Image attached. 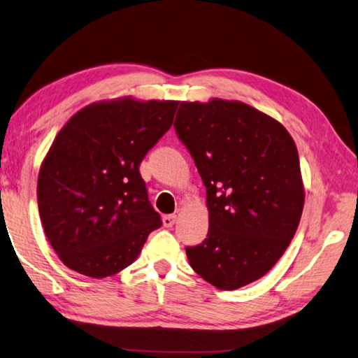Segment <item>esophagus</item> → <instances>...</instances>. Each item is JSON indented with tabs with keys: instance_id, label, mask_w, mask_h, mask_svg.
I'll return each mask as SVG.
<instances>
[{
	"instance_id": "1",
	"label": "esophagus",
	"mask_w": 358,
	"mask_h": 358,
	"mask_svg": "<svg viewBox=\"0 0 358 358\" xmlns=\"http://www.w3.org/2000/svg\"><path fill=\"white\" fill-rule=\"evenodd\" d=\"M176 220H178V215H165L163 217V227L165 228H171V227H174V223H176Z\"/></svg>"
}]
</instances>
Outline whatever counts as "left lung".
<instances>
[{
	"mask_svg": "<svg viewBox=\"0 0 358 358\" xmlns=\"http://www.w3.org/2000/svg\"><path fill=\"white\" fill-rule=\"evenodd\" d=\"M174 130L208 199V237L185 248L192 268L218 289L253 283L281 258L302 217L294 140L271 116L222 99L182 102Z\"/></svg>",
	"mask_w": 358,
	"mask_h": 358,
	"instance_id": "left-lung-1",
	"label": "left lung"
}]
</instances>
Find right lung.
<instances>
[{"mask_svg":"<svg viewBox=\"0 0 358 358\" xmlns=\"http://www.w3.org/2000/svg\"><path fill=\"white\" fill-rule=\"evenodd\" d=\"M178 105L130 97L92 103L56 135L37 179V206L69 268L92 278L121 272L162 227L140 163L171 127Z\"/></svg>","mask_w":358,"mask_h":358,"instance_id":"1","label":"right lung"}]
</instances>
